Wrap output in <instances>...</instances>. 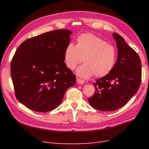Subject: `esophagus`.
<instances>
[{
    "label": "esophagus",
    "mask_w": 149,
    "mask_h": 149,
    "mask_svg": "<svg viewBox=\"0 0 149 149\" xmlns=\"http://www.w3.org/2000/svg\"><path fill=\"white\" fill-rule=\"evenodd\" d=\"M76 81H77L78 84H83L84 83V80L81 79V78H78L77 79H76Z\"/></svg>",
    "instance_id": "obj_1"
}]
</instances>
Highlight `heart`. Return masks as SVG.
<instances>
[{"label":"heart","instance_id":"obj_1","mask_svg":"<svg viewBox=\"0 0 149 149\" xmlns=\"http://www.w3.org/2000/svg\"><path fill=\"white\" fill-rule=\"evenodd\" d=\"M84 63L76 71L81 77L88 78L94 74L102 78L113 69L117 60V50L112 44L92 33H83L76 39V45L69 43L64 53L67 68L73 70L82 61Z\"/></svg>","mask_w":149,"mask_h":149}]
</instances>
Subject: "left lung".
<instances>
[{"label":"left lung","instance_id":"1","mask_svg":"<svg viewBox=\"0 0 149 149\" xmlns=\"http://www.w3.org/2000/svg\"><path fill=\"white\" fill-rule=\"evenodd\" d=\"M118 57L113 69L93 84L96 91L88 99L92 107L101 111H113L125 106L141 83V61L138 54L120 35L113 33Z\"/></svg>","mask_w":149,"mask_h":149}]
</instances>
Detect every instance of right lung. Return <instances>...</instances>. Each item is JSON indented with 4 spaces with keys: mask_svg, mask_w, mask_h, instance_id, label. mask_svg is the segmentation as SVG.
I'll return each mask as SVG.
<instances>
[{
    "mask_svg": "<svg viewBox=\"0 0 149 149\" xmlns=\"http://www.w3.org/2000/svg\"><path fill=\"white\" fill-rule=\"evenodd\" d=\"M71 31L55 30L26 40L17 48L10 65L17 100L40 112L59 106L76 76L64 63Z\"/></svg>",
    "mask_w": 149,
    "mask_h": 149,
    "instance_id": "obj_1",
    "label": "right lung"
}]
</instances>
